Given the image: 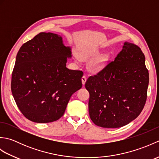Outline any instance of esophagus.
<instances>
[{"label":"esophagus","instance_id":"1","mask_svg":"<svg viewBox=\"0 0 159 159\" xmlns=\"http://www.w3.org/2000/svg\"><path fill=\"white\" fill-rule=\"evenodd\" d=\"M81 80H82V83H83V85H85V82H86V80H87V78H86V76H83L82 77Z\"/></svg>","mask_w":159,"mask_h":159}]
</instances>
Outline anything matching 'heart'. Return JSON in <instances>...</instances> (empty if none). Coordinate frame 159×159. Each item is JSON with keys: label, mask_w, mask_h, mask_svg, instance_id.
I'll return each instance as SVG.
<instances>
[{"label": "heart", "mask_w": 159, "mask_h": 159, "mask_svg": "<svg viewBox=\"0 0 159 159\" xmlns=\"http://www.w3.org/2000/svg\"><path fill=\"white\" fill-rule=\"evenodd\" d=\"M100 54L99 50L93 48H87L79 51V56H74V60L76 63L79 64L82 61H89L96 57ZM108 61V57L106 55H101L93 59L89 64V70L92 72H98L102 70Z\"/></svg>", "instance_id": "obj_1"}]
</instances>
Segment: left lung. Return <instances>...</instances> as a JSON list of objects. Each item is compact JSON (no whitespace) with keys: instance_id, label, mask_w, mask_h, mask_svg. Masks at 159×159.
I'll use <instances>...</instances> for the list:
<instances>
[{"instance_id":"obj_1","label":"left lung","mask_w":159,"mask_h":159,"mask_svg":"<svg viewBox=\"0 0 159 159\" xmlns=\"http://www.w3.org/2000/svg\"><path fill=\"white\" fill-rule=\"evenodd\" d=\"M148 83L144 54L137 45L124 42L114 61L85 83L91 120L102 128L129 124L143 109Z\"/></svg>"}]
</instances>
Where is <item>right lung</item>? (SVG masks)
I'll return each instance as SVG.
<instances>
[{
    "label": "right lung",
    "mask_w": 159,
    "mask_h": 159,
    "mask_svg": "<svg viewBox=\"0 0 159 159\" xmlns=\"http://www.w3.org/2000/svg\"><path fill=\"white\" fill-rule=\"evenodd\" d=\"M72 57L61 35L40 33L21 46L11 77V92L28 120L48 123L59 120L71 96L82 87L83 72L66 67Z\"/></svg>",
    "instance_id": "1"
}]
</instances>
